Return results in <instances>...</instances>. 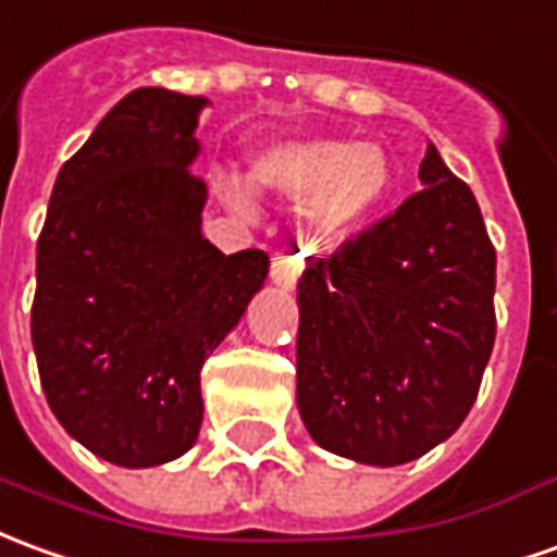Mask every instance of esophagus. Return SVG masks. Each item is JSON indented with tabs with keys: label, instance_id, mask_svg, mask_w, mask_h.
Here are the masks:
<instances>
[{
	"label": "esophagus",
	"instance_id": "34e87169",
	"mask_svg": "<svg viewBox=\"0 0 557 557\" xmlns=\"http://www.w3.org/2000/svg\"><path fill=\"white\" fill-rule=\"evenodd\" d=\"M298 274H301V265H298L295 256H274V262H271V280H274V286H280V289H295Z\"/></svg>",
	"mask_w": 557,
	"mask_h": 557
}]
</instances>
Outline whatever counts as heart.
<instances>
[{
    "instance_id": "b5f03b06",
    "label": "heart",
    "mask_w": 557,
    "mask_h": 557,
    "mask_svg": "<svg viewBox=\"0 0 557 557\" xmlns=\"http://www.w3.org/2000/svg\"><path fill=\"white\" fill-rule=\"evenodd\" d=\"M247 181L262 193L305 201L301 213L317 238H344L383 211L395 189V162L386 147L346 138L277 141L250 159ZM228 205L250 211L240 181L220 177Z\"/></svg>"
}]
</instances>
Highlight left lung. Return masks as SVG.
Returning <instances> with one entry per match:
<instances>
[{
	"label": "left lung",
	"mask_w": 557,
	"mask_h": 557,
	"mask_svg": "<svg viewBox=\"0 0 557 557\" xmlns=\"http://www.w3.org/2000/svg\"><path fill=\"white\" fill-rule=\"evenodd\" d=\"M425 189L298 280V413L359 465H407L453 437L495 346V247L428 144Z\"/></svg>",
	"instance_id": "8db88e82"
}]
</instances>
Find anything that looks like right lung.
I'll return each instance as SVG.
<instances>
[{"label":"right lung","mask_w":557,"mask_h":557,"mask_svg":"<svg viewBox=\"0 0 557 557\" xmlns=\"http://www.w3.org/2000/svg\"><path fill=\"white\" fill-rule=\"evenodd\" d=\"M205 96L132 89L57 174L35 250L33 346L60 425L120 468L193 449L201 368L268 277L201 235Z\"/></svg>","instance_id":"obj_1"}]
</instances>
